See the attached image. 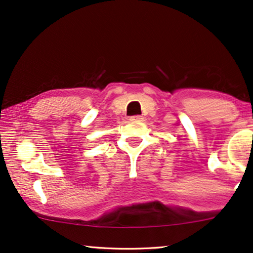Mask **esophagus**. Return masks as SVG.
Instances as JSON below:
<instances>
[{"label":"esophagus","instance_id":"obj_1","mask_svg":"<svg viewBox=\"0 0 253 253\" xmlns=\"http://www.w3.org/2000/svg\"><path fill=\"white\" fill-rule=\"evenodd\" d=\"M129 120H130V122H142V120H143V117H142V116H131Z\"/></svg>","mask_w":253,"mask_h":253}]
</instances>
